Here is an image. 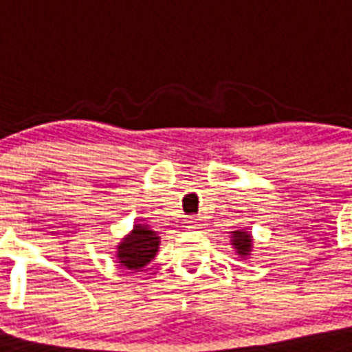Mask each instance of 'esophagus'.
<instances>
[{"label":"esophagus","mask_w":352,"mask_h":352,"mask_svg":"<svg viewBox=\"0 0 352 352\" xmlns=\"http://www.w3.org/2000/svg\"><path fill=\"white\" fill-rule=\"evenodd\" d=\"M202 225H204V219H202L201 215H197V217H191V219H189V227H191V229H201Z\"/></svg>","instance_id":"1"}]
</instances>
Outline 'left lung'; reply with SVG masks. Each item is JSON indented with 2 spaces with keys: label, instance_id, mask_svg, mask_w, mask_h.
<instances>
[{
  "label": "left lung",
  "instance_id": "1",
  "mask_svg": "<svg viewBox=\"0 0 352 352\" xmlns=\"http://www.w3.org/2000/svg\"><path fill=\"white\" fill-rule=\"evenodd\" d=\"M230 245L234 248L236 255L248 258L253 251V236L245 229H238L230 232Z\"/></svg>",
  "mask_w": 352,
  "mask_h": 352
}]
</instances>
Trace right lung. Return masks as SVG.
I'll return each mask as SVG.
<instances>
[{
	"mask_svg": "<svg viewBox=\"0 0 352 352\" xmlns=\"http://www.w3.org/2000/svg\"><path fill=\"white\" fill-rule=\"evenodd\" d=\"M161 236L151 230L148 225H133L129 234L122 238L116 245L118 264L127 270H142L146 264H150L159 251Z\"/></svg>",
	"mask_w": 352,
	"mask_h": 352,
	"instance_id": "1",
	"label": "right lung"
}]
</instances>
